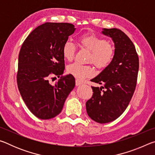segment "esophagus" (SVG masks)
I'll list each match as a JSON object with an SVG mask.
<instances>
[{
  "instance_id": "esophagus-1",
  "label": "esophagus",
  "mask_w": 155,
  "mask_h": 155,
  "mask_svg": "<svg viewBox=\"0 0 155 155\" xmlns=\"http://www.w3.org/2000/svg\"><path fill=\"white\" fill-rule=\"evenodd\" d=\"M82 84H83V83L81 82L80 81L76 80V85H77V86H79L81 85H82Z\"/></svg>"
}]
</instances>
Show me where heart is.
I'll return each mask as SVG.
<instances>
[{
    "mask_svg": "<svg viewBox=\"0 0 155 155\" xmlns=\"http://www.w3.org/2000/svg\"><path fill=\"white\" fill-rule=\"evenodd\" d=\"M78 42L90 51L89 61L92 62L98 68L103 69L106 68L113 61L115 53L114 48L111 44L104 39L94 34H85L79 37ZM75 51L74 44L69 40L65 41L63 46V55L68 61H72L74 59ZM67 71L78 80L90 77L94 74V70L90 65H82L77 62L68 65Z\"/></svg>",
    "mask_w": 155,
    "mask_h": 155,
    "instance_id": "obj_1",
    "label": "heart"
}]
</instances>
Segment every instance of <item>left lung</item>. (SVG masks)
I'll return each instance as SVG.
<instances>
[{
	"mask_svg": "<svg viewBox=\"0 0 155 155\" xmlns=\"http://www.w3.org/2000/svg\"><path fill=\"white\" fill-rule=\"evenodd\" d=\"M102 33L114 41V57L111 64L91 80L104 87H91L94 94L86 103V110L91 119L104 124L116 120L127 108L137 84L139 58L134 44L121 30L103 28Z\"/></svg>",
	"mask_w": 155,
	"mask_h": 155,
	"instance_id": "obj_1",
	"label": "left lung"
}]
</instances>
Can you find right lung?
<instances>
[{"mask_svg":"<svg viewBox=\"0 0 155 155\" xmlns=\"http://www.w3.org/2000/svg\"><path fill=\"white\" fill-rule=\"evenodd\" d=\"M75 30L70 23L46 22L35 28L21 47L18 90L28 109L38 118L48 120L59 115L74 87L72 75L62 76L65 69L62 48ZM54 75L61 77L52 85L49 79Z\"/></svg>","mask_w":155,"mask_h":155,"instance_id":"obj_1","label":"right lung"}]
</instances>
